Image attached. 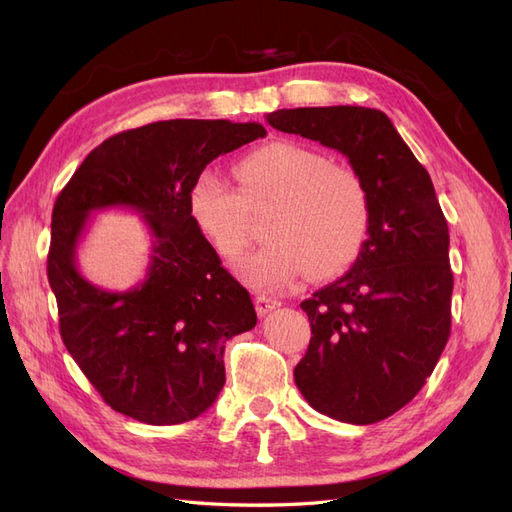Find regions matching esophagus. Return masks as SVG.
Masks as SVG:
<instances>
[{"label": "esophagus", "mask_w": 512, "mask_h": 512, "mask_svg": "<svg viewBox=\"0 0 512 512\" xmlns=\"http://www.w3.org/2000/svg\"><path fill=\"white\" fill-rule=\"evenodd\" d=\"M254 305H256L258 316H267L269 312H273V309L280 307L282 303L273 299V297H269V294H258V297L254 299Z\"/></svg>", "instance_id": "1"}]
</instances>
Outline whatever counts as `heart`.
<instances>
[{
    "instance_id": "b5f03b06",
    "label": "heart",
    "mask_w": 512,
    "mask_h": 512,
    "mask_svg": "<svg viewBox=\"0 0 512 512\" xmlns=\"http://www.w3.org/2000/svg\"><path fill=\"white\" fill-rule=\"evenodd\" d=\"M239 177L243 190L205 170L192 183L188 205L198 230L228 260L250 241L246 205H275L267 228L271 243L237 262L243 284L277 290L307 271L324 280L359 256L369 228V196L354 170L335 166L312 147L271 143L247 153Z\"/></svg>"
}]
</instances>
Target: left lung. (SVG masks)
I'll return each instance as SVG.
<instances>
[{
  "instance_id": "8db88e82",
  "label": "left lung",
  "mask_w": 512,
  "mask_h": 512,
  "mask_svg": "<svg viewBox=\"0 0 512 512\" xmlns=\"http://www.w3.org/2000/svg\"><path fill=\"white\" fill-rule=\"evenodd\" d=\"M267 121L342 153L367 190V239L352 269L301 303L312 339L294 382L320 414L378 423L423 389L451 335L453 271L436 190L376 108H282Z\"/></svg>"
}]
</instances>
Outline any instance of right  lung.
<instances>
[{
    "label": "right lung",
    "mask_w": 512,
    "mask_h": 512,
    "mask_svg": "<svg viewBox=\"0 0 512 512\" xmlns=\"http://www.w3.org/2000/svg\"><path fill=\"white\" fill-rule=\"evenodd\" d=\"M265 134L254 121L147 123L106 138L57 196L46 271L61 339L113 410L179 425L218 399L226 342L254 329L256 312L194 224L188 196L209 162ZM104 208L136 210L150 228L146 280L130 291L91 285L75 265L88 218Z\"/></svg>",
    "instance_id": "1"
}]
</instances>
